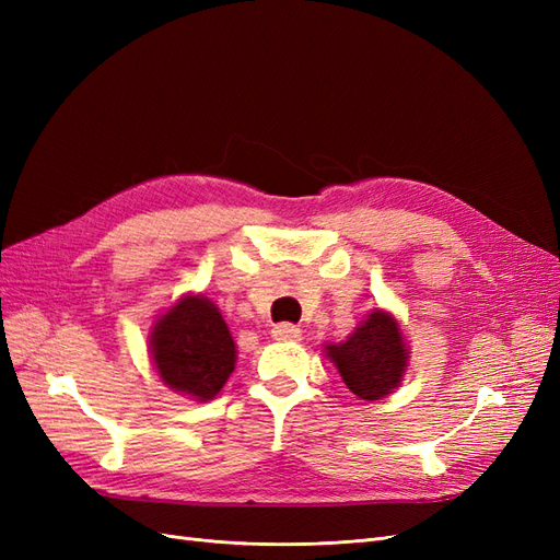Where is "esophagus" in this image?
<instances>
[{
  "instance_id": "1",
  "label": "esophagus",
  "mask_w": 560,
  "mask_h": 560,
  "mask_svg": "<svg viewBox=\"0 0 560 560\" xmlns=\"http://www.w3.org/2000/svg\"><path fill=\"white\" fill-rule=\"evenodd\" d=\"M270 334H273L276 341H301V329L296 325H290V322L276 325Z\"/></svg>"
}]
</instances>
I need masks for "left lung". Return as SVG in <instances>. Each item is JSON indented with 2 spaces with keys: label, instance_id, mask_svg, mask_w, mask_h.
<instances>
[{
  "label": "left lung",
  "instance_id": "1",
  "mask_svg": "<svg viewBox=\"0 0 560 560\" xmlns=\"http://www.w3.org/2000/svg\"><path fill=\"white\" fill-rule=\"evenodd\" d=\"M325 352L350 393L364 401L387 397L409 366V346L399 322L381 308L371 311L343 343L325 346Z\"/></svg>",
  "mask_w": 560,
  "mask_h": 560
}]
</instances>
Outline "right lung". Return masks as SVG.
<instances>
[{
  "label": "right lung",
  "instance_id": "right-lung-1",
  "mask_svg": "<svg viewBox=\"0 0 560 560\" xmlns=\"http://www.w3.org/2000/svg\"><path fill=\"white\" fill-rule=\"evenodd\" d=\"M149 352L163 385L194 401L219 395L235 369V343L214 303L186 294L156 319Z\"/></svg>",
  "mask_w": 560,
  "mask_h": 560
}]
</instances>
